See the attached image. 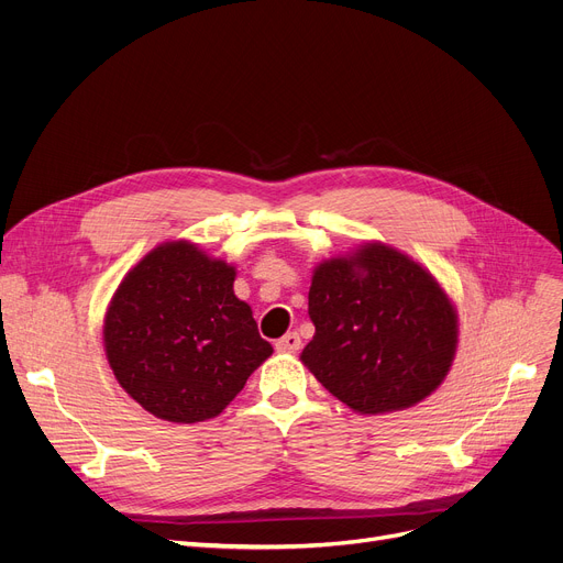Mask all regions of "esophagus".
Listing matches in <instances>:
<instances>
[{
  "instance_id": "esophagus-1",
  "label": "esophagus",
  "mask_w": 563,
  "mask_h": 563,
  "mask_svg": "<svg viewBox=\"0 0 563 563\" xmlns=\"http://www.w3.org/2000/svg\"><path fill=\"white\" fill-rule=\"evenodd\" d=\"M275 345H277L279 353H298L300 345H302V339H300L298 332H288Z\"/></svg>"
}]
</instances>
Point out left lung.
Segmentation results:
<instances>
[{
	"mask_svg": "<svg viewBox=\"0 0 563 563\" xmlns=\"http://www.w3.org/2000/svg\"><path fill=\"white\" fill-rule=\"evenodd\" d=\"M309 316L300 360L357 415L421 404L456 357V305L428 267L380 240L313 267Z\"/></svg>",
	"mask_w": 563,
	"mask_h": 563,
	"instance_id": "1",
	"label": "left lung"
}]
</instances>
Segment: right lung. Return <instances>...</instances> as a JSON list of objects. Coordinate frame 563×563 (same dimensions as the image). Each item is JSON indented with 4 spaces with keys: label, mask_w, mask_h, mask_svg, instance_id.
Instances as JSON below:
<instances>
[{
    "label": "right lung",
    "mask_w": 563,
    "mask_h": 563,
    "mask_svg": "<svg viewBox=\"0 0 563 563\" xmlns=\"http://www.w3.org/2000/svg\"><path fill=\"white\" fill-rule=\"evenodd\" d=\"M233 282V263L180 238L153 247L114 290L102 320L104 355L153 417H218L273 355Z\"/></svg>",
    "instance_id": "right-lung-1"
}]
</instances>
